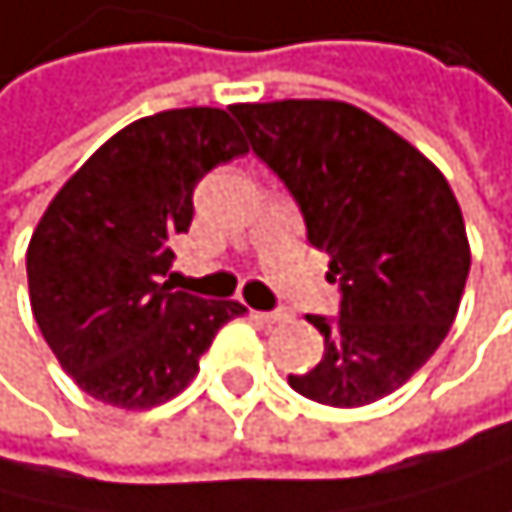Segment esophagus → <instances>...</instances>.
Instances as JSON below:
<instances>
[{
  "instance_id": "1",
  "label": "esophagus",
  "mask_w": 512,
  "mask_h": 512,
  "mask_svg": "<svg viewBox=\"0 0 512 512\" xmlns=\"http://www.w3.org/2000/svg\"><path fill=\"white\" fill-rule=\"evenodd\" d=\"M251 318L261 321V324H277L286 318V311H251Z\"/></svg>"
}]
</instances>
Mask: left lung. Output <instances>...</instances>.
<instances>
[{"instance_id":"8db88e82","label":"left lung","mask_w":512,"mask_h":512,"mask_svg":"<svg viewBox=\"0 0 512 512\" xmlns=\"http://www.w3.org/2000/svg\"><path fill=\"white\" fill-rule=\"evenodd\" d=\"M258 157L330 254L336 318L308 314L324 359L289 387L324 406H368L422 368L469 277L466 223L447 179L409 141L336 100L232 106Z\"/></svg>"}]
</instances>
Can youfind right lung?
<instances>
[{
	"label": "right lung",
	"instance_id": "add662e5",
	"mask_svg": "<svg viewBox=\"0 0 512 512\" xmlns=\"http://www.w3.org/2000/svg\"><path fill=\"white\" fill-rule=\"evenodd\" d=\"M248 153L226 109L125 125L46 207L27 248L30 308L59 365L94 400L150 409L188 387L217 330L245 311L169 286L194 188Z\"/></svg>",
	"mask_w": 512,
	"mask_h": 512
}]
</instances>
